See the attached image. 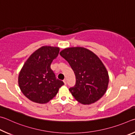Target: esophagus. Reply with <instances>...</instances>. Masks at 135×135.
<instances>
[{
    "label": "esophagus",
    "mask_w": 135,
    "mask_h": 135,
    "mask_svg": "<svg viewBox=\"0 0 135 135\" xmlns=\"http://www.w3.org/2000/svg\"><path fill=\"white\" fill-rule=\"evenodd\" d=\"M63 82H64V84H65V85H66V84H67V82H66V79L63 80Z\"/></svg>",
    "instance_id": "esophagus-1"
}]
</instances>
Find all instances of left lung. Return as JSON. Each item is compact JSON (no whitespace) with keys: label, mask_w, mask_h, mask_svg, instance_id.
<instances>
[{"label":"left lung","mask_w":135,"mask_h":135,"mask_svg":"<svg viewBox=\"0 0 135 135\" xmlns=\"http://www.w3.org/2000/svg\"><path fill=\"white\" fill-rule=\"evenodd\" d=\"M60 54L69 63L76 76V84L69 89L74 98L84 105L100 100L109 82L108 72L100 58L82 47L66 48Z\"/></svg>","instance_id":"left-lung-1"}]
</instances>
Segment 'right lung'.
I'll return each mask as SVG.
<instances>
[{
  "mask_svg": "<svg viewBox=\"0 0 135 135\" xmlns=\"http://www.w3.org/2000/svg\"><path fill=\"white\" fill-rule=\"evenodd\" d=\"M59 51L57 47L42 46L23 64L18 76L19 86L23 95L32 102L48 103L64 85L63 81L56 79L50 68Z\"/></svg>",
  "mask_w": 135,
  "mask_h": 135,
  "instance_id": "1",
  "label": "right lung"
}]
</instances>
